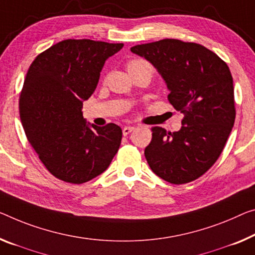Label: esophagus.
<instances>
[{
	"mask_svg": "<svg viewBox=\"0 0 255 255\" xmlns=\"http://www.w3.org/2000/svg\"><path fill=\"white\" fill-rule=\"evenodd\" d=\"M134 130V128L133 127H125V128H123V135H128V134H130V133Z\"/></svg>",
	"mask_w": 255,
	"mask_h": 255,
	"instance_id": "obj_1",
	"label": "esophagus"
}]
</instances>
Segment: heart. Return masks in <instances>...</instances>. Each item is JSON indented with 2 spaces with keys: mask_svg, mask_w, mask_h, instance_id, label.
I'll return each mask as SVG.
<instances>
[{
  "mask_svg": "<svg viewBox=\"0 0 255 255\" xmlns=\"http://www.w3.org/2000/svg\"><path fill=\"white\" fill-rule=\"evenodd\" d=\"M135 66H146V67H148V68H150V69H151L150 66L148 65L146 61H143V60H133V61H131V62H130V64H128V68H130V67H135Z\"/></svg>",
  "mask_w": 255,
  "mask_h": 255,
  "instance_id": "heart-1",
  "label": "heart"
}]
</instances>
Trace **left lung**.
<instances>
[{
	"mask_svg": "<svg viewBox=\"0 0 255 255\" xmlns=\"http://www.w3.org/2000/svg\"><path fill=\"white\" fill-rule=\"evenodd\" d=\"M154 66L165 82L167 99L183 113L178 132L154 127L144 149L151 171L182 185L205 173L220 156L235 123L234 84L229 67L205 46L162 40L131 48Z\"/></svg>",
	"mask_w": 255,
	"mask_h": 255,
	"instance_id": "1",
	"label": "left lung"
}]
</instances>
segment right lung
Segmentation results:
<instances>
[{
  "label": "right lung",
  "instance_id": "right-lung-1",
  "mask_svg": "<svg viewBox=\"0 0 255 255\" xmlns=\"http://www.w3.org/2000/svg\"><path fill=\"white\" fill-rule=\"evenodd\" d=\"M123 45L65 40L38 54L27 72L19 101L22 128L41 162L62 181H90L107 170L119 150V125L89 123L82 108L106 60Z\"/></svg>",
  "mask_w": 255,
  "mask_h": 255
}]
</instances>
